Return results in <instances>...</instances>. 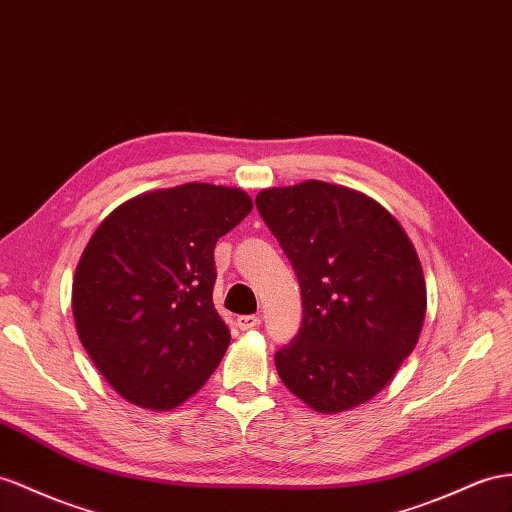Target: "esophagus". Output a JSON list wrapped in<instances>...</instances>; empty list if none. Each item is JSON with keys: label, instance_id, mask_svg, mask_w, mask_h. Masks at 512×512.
Instances as JSON below:
<instances>
[{"label": "esophagus", "instance_id": "esophagus-1", "mask_svg": "<svg viewBox=\"0 0 512 512\" xmlns=\"http://www.w3.org/2000/svg\"><path fill=\"white\" fill-rule=\"evenodd\" d=\"M261 324V318L259 316H240L238 318V326L242 331H251V329H255V326H259Z\"/></svg>", "mask_w": 512, "mask_h": 512}]
</instances>
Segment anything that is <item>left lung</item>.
Segmentation results:
<instances>
[{
	"mask_svg": "<svg viewBox=\"0 0 512 512\" xmlns=\"http://www.w3.org/2000/svg\"><path fill=\"white\" fill-rule=\"evenodd\" d=\"M261 218L290 259L303 322L274 365L311 409L376 396L411 355L426 316L422 264L385 207L324 181L261 190Z\"/></svg>",
	"mask_w": 512,
	"mask_h": 512,
	"instance_id": "8db88e82",
	"label": "left lung"
}]
</instances>
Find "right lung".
Here are the masks:
<instances>
[{
    "instance_id": "add662e5",
    "label": "right lung",
    "mask_w": 512,
    "mask_h": 512,
    "mask_svg": "<svg viewBox=\"0 0 512 512\" xmlns=\"http://www.w3.org/2000/svg\"><path fill=\"white\" fill-rule=\"evenodd\" d=\"M251 209L238 188L183 183L119 205L93 233L75 270L73 318L88 357L131 404L175 409L225 357L214 248Z\"/></svg>"
}]
</instances>
